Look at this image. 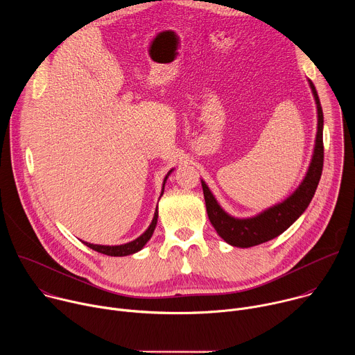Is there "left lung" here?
Instances as JSON below:
<instances>
[{"instance_id":"left-lung-1","label":"left lung","mask_w":355,"mask_h":355,"mask_svg":"<svg viewBox=\"0 0 355 355\" xmlns=\"http://www.w3.org/2000/svg\"><path fill=\"white\" fill-rule=\"evenodd\" d=\"M316 105H318V135L313 157L302 184L296 191L286 198L281 204L261 212L254 218L237 219L227 215L216 202L215 196L209 191L208 185L202 181V189H204L207 212L209 220L218 234L229 244L234 247H252L261 243H266L281 233H284L311 204V200L316 192L318 184L322 177L323 170V111L320 107V101L316 92V88L312 81H309Z\"/></svg>"}]
</instances>
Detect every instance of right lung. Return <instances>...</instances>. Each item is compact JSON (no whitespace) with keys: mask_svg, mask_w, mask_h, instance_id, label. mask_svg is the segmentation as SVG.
Here are the masks:
<instances>
[{"mask_svg":"<svg viewBox=\"0 0 355 355\" xmlns=\"http://www.w3.org/2000/svg\"><path fill=\"white\" fill-rule=\"evenodd\" d=\"M173 171V170H171ZM170 171V173H171ZM170 173L167 174V177L170 175ZM166 177V180H167ZM166 180H164V184H166ZM164 184H163V189H164ZM163 195V192H162ZM157 216H159V212L156 209L155 212V218L153 220H151L148 229L140 236L137 237L136 240L130 241V243H126V244H121V245H99V244H91V243H87V241H83L85 245H88L89 248L101 252V254H107V256H111V257H123V256H130L133 254V252L139 251L143 248V245L150 240L151 234H153L155 229H156V225H157Z\"/></svg>","mask_w":355,"mask_h":355,"instance_id":"1","label":"right lung"}]
</instances>
